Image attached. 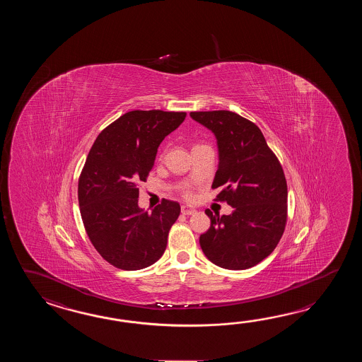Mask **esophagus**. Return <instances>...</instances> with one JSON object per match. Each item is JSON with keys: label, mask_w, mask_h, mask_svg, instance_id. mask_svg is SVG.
<instances>
[{"label": "esophagus", "mask_w": 362, "mask_h": 362, "mask_svg": "<svg viewBox=\"0 0 362 362\" xmlns=\"http://www.w3.org/2000/svg\"><path fill=\"white\" fill-rule=\"evenodd\" d=\"M181 212H182V215L190 216L194 215L197 211H195L194 208L182 206V207H181Z\"/></svg>", "instance_id": "34e87169"}]
</instances>
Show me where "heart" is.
I'll list each match as a JSON object with an SVG mask.
<instances>
[{
  "instance_id": "b5f03b06",
  "label": "heart",
  "mask_w": 362,
  "mask_h": 362,
  "mask_svg": "<svg viewBox=\"0 0 362 362\" xmlns=\"http://www.w3.org/2000/svg\"><path fill=\"white\" fill-rule=\"evenodd\" d=\"M185 194H186V195H187V194H189V192H187V190H185Z\"/></svg>"
}]
</instances>
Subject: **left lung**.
I'll list each match as a JSON object with an SVG mask.
<instances>
[{"label": "left lung", "mask_w": 362, "mask_h": 362, "mask_svg": "<svg viewBox=\"0 0 362 362\" xmlns=\"http://www.w3.org/2000/svg\"><path fill=\"white\" fill-rule=\"evenodd\" d=\"M215 134L218 168L212 189L234 208L230 215L206 211L211 226L199 238L209 262L225 269L252 268L277 247L287 220V184L277 156L262 131L245 117L226 111L190 112Z\"/></svg>", "instance_id": "8db88e82"}]
</instances>
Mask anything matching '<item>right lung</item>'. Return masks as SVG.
Segmentation results:
<instances>
[{
	"label": "right lung",
	"instance_id": "right-lung-1",
	"mask_svg": "<svg viewBox=\"0 0 362 362\" xmlns=\"http://www.w3.org/2000/svg\"><path fill=\"white\" fill-rule=\"evenodd\" d=\"M186 112L129 111L93 144L78 178V206L85 230L100 256L123 270L158 262L181 208L163 199L147 212L139 207V184L146 182L158 147L177 129Z\"/></svg>",
	"mask_w": 362,
	"mask_h": 362
}]
</instances>
